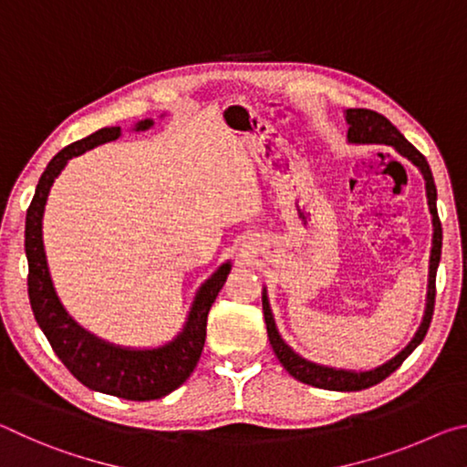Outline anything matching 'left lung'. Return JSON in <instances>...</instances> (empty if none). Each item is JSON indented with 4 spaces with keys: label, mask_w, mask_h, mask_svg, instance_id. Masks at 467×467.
<instances>
[{
    "label": "left lung",
    "mask_w": 467,
    "mask_h": 467,
    "mask_svg": "<svg viewBox=\"0 0 467 467\" xmlns=\"http://www.w3.org/2000/svg\"><path fill=\"white\" fill-rule=\"evenodd\" d=\"M344 119L348 123V144L352 146H391L400 156H404L414 167L420 171L426 187V200H429V210L432 216V247H431V259H429V284H426V303L422 321L410 342L401 348V350L391 357L389 360L381 362V365L370 368H337L329 365H319L309 358L300 357L298 352L292 350V346L286 344L282 337L278 326H275L270 296H267V288L262 290V305H264V317L267 327V337L274 348V354L282 362V367L296 379L300 383L319 387V389L329 391H358L373 387L385 377H389L401 362H404L410 354H412L429 331L432 309H434V280H437V270L441 262V247H442V228L437 212V187H434V179L426 158L418 152V150L410 144V141L401 136L395 125L385 119L383 115L375 113L370 109H344Z\"/></svg>",
    "instance_id": "8db88e82"
}]
</instances>
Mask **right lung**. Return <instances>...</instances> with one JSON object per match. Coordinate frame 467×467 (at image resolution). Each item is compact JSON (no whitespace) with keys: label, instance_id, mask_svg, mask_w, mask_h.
I'll return each mask as SVG.
<instances>
[{"label":"right lung","instance_id":"obj_1","mask_svg":"<svg viewBox=\"0 0 467 467\" xmlns=\"http://www.w3.org/2000/svg\"><path fill=\"white\" fill-rule=\"evenodd\" d=\"M167 113H162L164 117ZM154 128V119H141L131 125L133 133ZM119 125L102 128L88 138L78 140L51 158L45 172L38 179L36 192L26 212L25 251L28 259V298L33 306L38 327L49 339L53 352L67 367L78 381L92 391H100L115 398L146 401L158 400L175 391L193 373L197 360L202 357L205 342V321L210 306L214 303L220 288L224 286L226 275L231 274V259L220 264L200 286H197L192 306H189L183 327L169 342L148 348L119 346L99 337L82 327L63 306L55 290V284L47 264L43 243V216L45 205L55 179L61 175L66 164L74 156L107 141L121 138Z\"/></svg>","mask_w":467,"mask_h":467}]
</instances>
